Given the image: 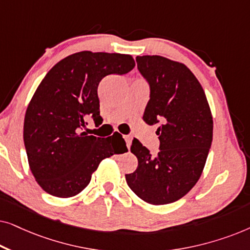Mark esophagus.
<instances>
[{"label":"esophagus","mask_w":250,"mask_h":250,"mask_svg":"<svg viewBox=\"0 0 250 250\" xmlns=\"http://www.w3.org/2000/svg\"><path fill=\"white\" fill-rule=\"evenodd\" d=\"M124 140L126 142V146H127V149H129V146H131V143H132V138L129 135H125Z\"/></svg>","instance_id":"34e87169"}]
</instances>
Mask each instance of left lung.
<instances>
[{"instance_id":"8db88e82","label":"left lung","mask_w":250,"mask_h":250,"mask_svg":"<svg viewBox=\"0 0 250 250\" xmlns=\"http://www.w3.org/2000/svg\"><path fill=\"white\" fill-rule=\"evenodd\" d=\"M150 87L143 119L159 124L156 156L134 139L138 168L126 174L136 196L151 205L174 203L198 182L213 141V117L204 88L186 64L160 56L136 57Z\"/></svg>"}]
</instances>
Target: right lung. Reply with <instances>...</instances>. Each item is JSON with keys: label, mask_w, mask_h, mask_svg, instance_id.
<instances>
[{"label": "right lung", "mask_w": 250, "mask_h": 250, "mask_svg": "<svg viewBox=\"0 0 250 250\" xmlns=\"http://www.w3.org/2000/svg\"><path fill=\"white\" fill-rule=\"evenodd\" d=\"M134 66L128 54L82 51L59 61L41 82L26 110L23 142L30 170L45 192L76 196L102 159L127 151L117 132L97 138L83 127L90 118L95 126L102 123L98 98L102 78L127 74Z\"/></svg>", "instance_id": "add662e5"}]
</instances>
